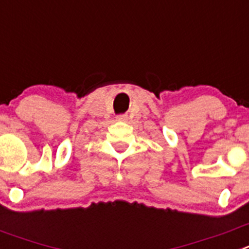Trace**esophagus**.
<instances>
[{
    "instance_id": "34e87169",
    "label": "esophagus",
    "mask_w": 249,
    "mask_h": 249,
    "mask_svg": "<svg viewBox=\"0 0 249 249\" xmlns=\"http://www.w3.org/2000/svg\"><path fill=\"white\" fill-rule=\"evenodd\" d=\"M126 120H127V116L126 115L117 116V121H126Z\"/></svg>"
}]
</instances>
